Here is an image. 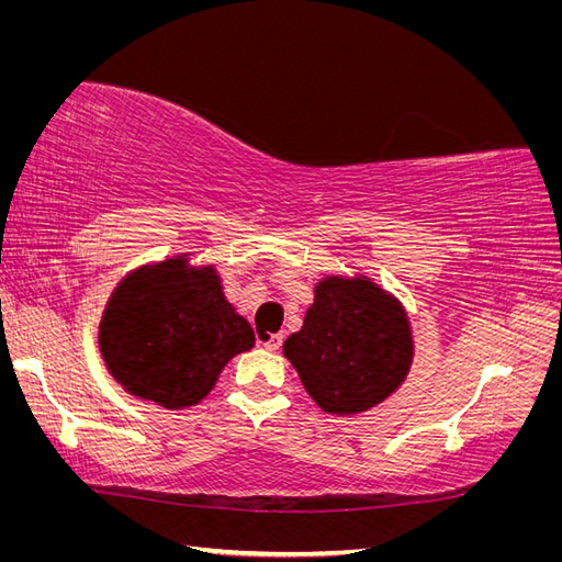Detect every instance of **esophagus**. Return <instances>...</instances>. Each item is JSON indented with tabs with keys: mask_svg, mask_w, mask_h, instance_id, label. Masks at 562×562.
I'll return each instance as SVG.
<instances>
[{
	"mask_svg": "<svg viewBox=\"0 0 562 562\" xmlns=\"http://www.w3.org/2000/svg\"><path fill=\"white\" fill-rule=\"evenodd\" d=\"M281 342H283V337H281V335H271V333H258V345H260V347H265L267 351H279Z\"/></svg>",
	"mask_w": 562,
	"mask_h": 562,
	"instance_id": "1",
	"label": "esophagus"
}]
</instances>
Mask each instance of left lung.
<instances>
[{
    "label": "left lung",
    "instance_id": "1",
    "mask_svg": "<svg viewBox=\"0 0 562 562\" xmlns=\"http://www.w3.org/2000/svg\"><path fill=\"white\" fill-rule=\"evenodd\" d=\"M403 304L368 277H326L297 333L283 342L302 386L328 415H359L386 401L413 366Z\"/></svg>",
    "mask_w": 562,
    "mask_h": 562
}]
</instances>
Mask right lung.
<instances>
[{"instance_id":"right-lung-1","label":"right lung","mask_w":562,"mask_h":562,"mask_svg":"<svg viewBox=\"0 0 562 562\" xmlns=\"http://www.w3.org/2000/svg\"><path fill=\"white\" fill-rule=\"evenodd\" d=\"M98 345L131 396L180 411L209 396L234 356L252 349L255 335L227 302L215 267H190L187 255H176L131 271L114 288Z\"/></svg>"}]
</instances>
